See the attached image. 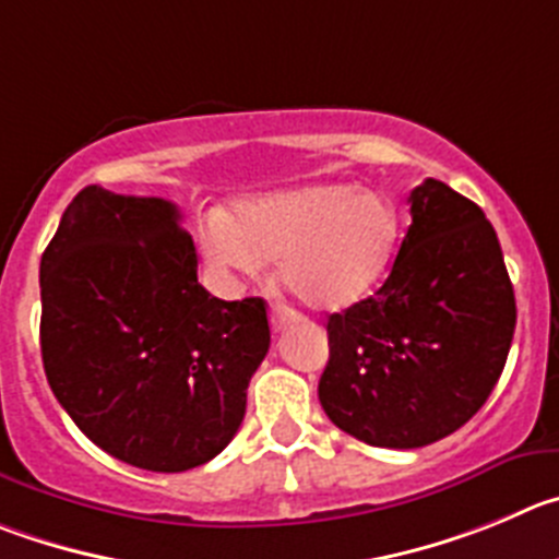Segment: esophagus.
Here are the masks:
<instances>
[{
	"label": "esophagus",
	"instance_id": "1",
	"mask_svg": "<svg viewBox=\"0 0 559 559\" xmlns=\"http://www.w3.org/2000/svg\"><path fill=\"white\" fill-rule=\"evenodd\" d=\"M292 322H297V311L286 309V306H273V311H270V325H273L275 333H281Z\"/></svg>",
	"mask_w": 559,
	"mask_h": 559
}]
</instances>
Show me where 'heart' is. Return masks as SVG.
Listing matches in <instances>:
<instances>
[{
  "mask_svg": "<svg viewBox=\"0 0 559 559\" xmlns=\"http://www.w3.org/2000/svg\"><path fill=\"white\" fill-rule=\"evenodd\" d=\"M397 242L394 201L350 181L264 192L201 223V250L217 273L262 278L281 259L286 289L317 311H344L372 295Z\"/></svg>",
  "mask_w": 559,
  "mask_h": 559,
  "instance_id": "obj_1",
  "label": "heart"
}]
</instances>
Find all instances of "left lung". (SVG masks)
<instances>
[{
  "instance_id": "left-lung-1",
  "label": "left lung",
  "mask_w": 559,
  "mask_h": 559,
  "mask_svg": "<svg viewBox=\"0 0 559 559\" xmlns=\"http://www.w3.org/2000/svg\"><path fill=\"white\" fill-rule=\"evenodd\" d=\"M389 278L328 317L320 403L369 447L416 450L466 425L491 397L515 331L497 231L474 201L425 179Z\"/></svg>"
}]
</instances>
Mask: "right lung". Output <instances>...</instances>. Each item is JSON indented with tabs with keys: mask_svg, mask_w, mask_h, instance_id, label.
Returning <instances> with one entry per match:
<instances>
[{
	"mask_svg": "<svg viewBox=\"0 0 559 559\" xmlns=\"http://www.w3.org/2000/svg\"><path fill=\"white\" fill-rule=\"evenodd\" d=\"M40 304L46 380L107 455L187 472L237 436L270 350L267 304L198 284L176 203L85 187L40 255Z\"/></svg>",
	"mask_w": 559,
	"mask_h": 559,
	"instance_id": "right-lung-1",
	"label": "right lung"
}]
</instances>
